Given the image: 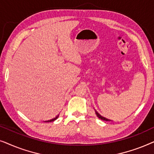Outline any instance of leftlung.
I'll use <instances>...</instances> for the list:
<instances>
[{"label": "left lung", "mask_w": 154, "mask_h": 154, "mask_svg": "<svg viewBox=\"0 0 154 154\" xmlns=\"http://www.w3.org/2000/svg\"><path fill=\"white\" fill-rule=\"evenodd\" d=\"M95 113H96V115H97V116L99 119H102V120H103V121H111V120H109V119H106V118H104V117H103V116H101L100 113H98V112L97 111H95Z\"/></svg>", "instance_id": "8db88e82"}]
</instances>
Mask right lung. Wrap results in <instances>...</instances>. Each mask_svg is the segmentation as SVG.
I'll return each instance as SVG.
<instances>
[{"label": "right lung", "mask_w": 154, "mask_h": 154, "mask_svg": "<svg viewBox=\"0 0 154 154\" xmlns=\"http://www.w3.org/2000/svg\"><path fill=\"white\" fill-rule=\"evenodd\" d=\"M58 116H59V115H58V116H56L55 118H54L53 119H51V120H50V121H45V122H52V121H54V120H56L57 119Z\"/></svg>", "instance_id": "1"}]
</instances>
